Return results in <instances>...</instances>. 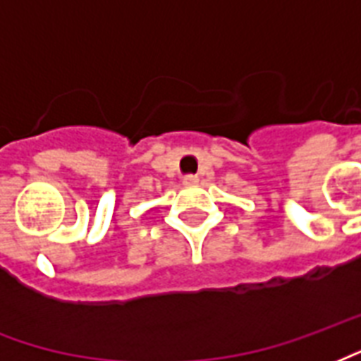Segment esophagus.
Here are the masks:
<instances>
[{"instance_id": "obj_1", "label": "esophagus", "mask_w": 361, "mask_h": 361, "mask_svg": "<svg viewBox=\"0 0 361 361\" xmlns=\"http://www.w3.org/2000/svg\"><path fill=\"white\" fill-rule=\"evenodd\" d=\"M183 183H185V185H195V183H197V181H199V178H197V176H195V173H185V176H183Z\"/></svg>"}]
</instances>
